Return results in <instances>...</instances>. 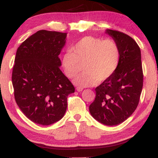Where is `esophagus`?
Masks as SVG:
<instances>
[{
	"mask_svg": "<svg viewBox=\"0 0 158 158\" xmlns=\"http://www.w3.org/2000/svg\"><path fill=\"white\" fill-rule=\"evenodd\" d=\"M76 90H77V91H78V92H81L82 90H83V88H81V87H77V88H76Z\"/></svg>",
	"mask_w": 158,
	"mask_h": 158,
	"instance_id": "esophagus-1",
	"label": "esophagus"
}]
</instances>
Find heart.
<instances>
[{
  "label": "heart",
  "instance_id": "b5f03b06",
  "mask_svg": "<svg viewBox=\"0 0 158 158\" xmlns=\"http://www.w3.org/2000/svg\"><path fill=\"white\" fill-rule=\"evenodd\" d=\"M120 60V49L115 40L88 36L79 40L62 57L67 77H74L82 69L85 71L74 79L81 87L94 85L109 78L115 73Z\"/></svg>",
  "mask_w": 158,
  "mask_h": 158
}]
</instances>
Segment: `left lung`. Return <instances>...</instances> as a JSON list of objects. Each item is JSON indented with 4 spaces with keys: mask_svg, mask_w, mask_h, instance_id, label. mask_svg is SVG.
<instances>
[{
    "mask_svg": "<svg viewBox=\"0 0 158 158\" xmlns=\"http://www.w3.org/2000/svg\"><path fill=\"white\" fill-rule=\"evenodd\" d=\"M106 33L119 47V64L115 73L96 88V98L89 111L101 124L115 126L127 119L139 103L143 86L141 51L127 34L111 29Z\"/></svg>",
    "mask_w": 158,
    "mask_h": 158,
    "instance_id": "8db88e82",
    "label": "left lung"
}]
</instances>
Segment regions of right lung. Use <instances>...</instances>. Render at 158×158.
Returning a JSON list of instances; mask_svg holds the SVG:
<instances>
[{
  "instance_id": "right-lung-1",
  "label": "right lung",
  "mask_w": 158,
  "mask_h": 158,
  "mask_svg": "<svg viewBox=\"0 0 158 158\" xmlns=\"http://www.w3.org/2000/svg\"><path fill=\"white\" fill-rule=\"evenodd\" d=\"M67 33L40 30L17 49L12 83L17 105L36 124L50 125L63 117L75 87L60 67Z\"/></svg>"
}]
</instances>
